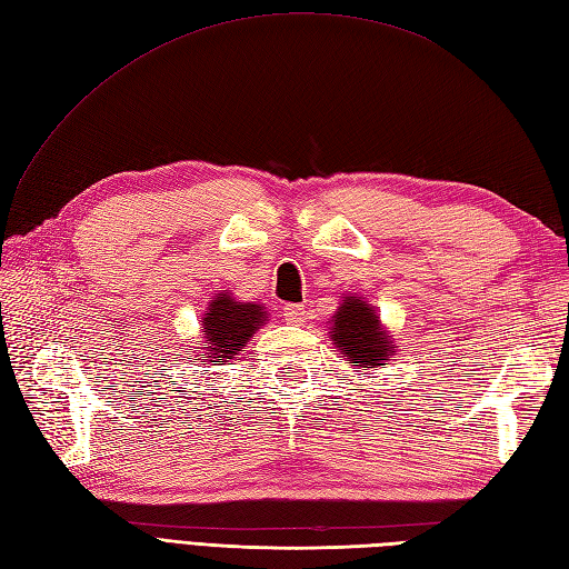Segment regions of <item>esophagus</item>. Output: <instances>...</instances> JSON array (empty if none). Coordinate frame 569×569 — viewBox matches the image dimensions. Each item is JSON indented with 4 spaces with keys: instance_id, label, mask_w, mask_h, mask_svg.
Segmentation results:
<instances>
[{
    "instance_id": "34e87169",
    "label": "esophagus",
    "mask_w": 569,
    "mask_h": 569,
    "mask_svg": "<svg viewBox=\"0 0 569 569\" xmlns=\"http://www.w3.org/2000/svg\"><path fill=\"white\" fill-rule=\"evenodd\" d=\"M284 321L289 326H303V321H307V309L299 307V303H289L284 309Z\"/></svg>"
}]
</instances>
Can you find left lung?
Listing matches in <instances>:
<instances>
[{
	"label": "left lung",
	"instance_id": "8db88e82",
	"mask_svg": "<svg viewBox=\"0 0 569 569\" xmlns=\"http://www.w3.org/2000/svg\"><path fill=\"white\" fill-rule=\"evenodd\" d=\"M328 323L332 345L355 371L383 367L398 348L391 330L381 323L377 307L359 295H345Z\"/></svg>",
	"mask_w": 569,
	"mask_h": 569
}]
</instances>
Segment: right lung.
<instances>
[{"mask_svg": "<svg viewBox=\"0 0 569 569\" xmlns=\"http://www.w3.org/2000/svg\"><path fill=\"white\" fill-rule=\"evenodd\" d=\"M268 321L270 313L260 301H241L233 297L231 289H221L219 295L207 301L200 321L202 348H198V352H204V362H229L243 352L256 330Z\"/></svg>", "mask_w": 569, "mask_h": 569, "instance_id": "obj_1", "label": "right lung"}]
</instances>
